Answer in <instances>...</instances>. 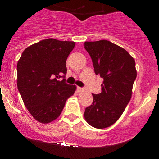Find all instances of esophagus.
I'll return each mask as SVG.
<instances>
[{
    "mask_svg": "<svg viewBox=\"0 0 159 159\" xmlns=\"http://www.w3.org/2000/svg\"><path fill=\"white\" fill-rule=\"evenodd\" d=\"M77 89H78L79 92H83V91H84V88H79V87H78V88H77Z\"/></svg>",
    "mask_w": 159,
    "mask_h": 159,
    "instance_id": "1",
    "label": "esophagus"
}]
</instances>
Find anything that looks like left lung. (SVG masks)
Here are the masks:
<instances>
[{"label": "left lung", "mask_w": 159, "mask_h": 159, "mask_svg": "<svg viewBox=\"0 0 159 159\" xmlns=\"http://www.w3.org/2000/svg\"><path fill=\"white\" fill-rule=\"evenodd\" d=\"M96 75L103 79L101 93L92 94L93 102L85 109L84 118L92 127L103 129L116 123L132 95L137 76L135 61L124 48L106 40L87 41Z\"/></svg>", "instance_id": "left-lung-1"}]
</instances>
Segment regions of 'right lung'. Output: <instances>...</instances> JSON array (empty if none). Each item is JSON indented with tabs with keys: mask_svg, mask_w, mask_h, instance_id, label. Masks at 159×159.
Returning <instances> with one entry per match:
<instances>
[{
	"mask_svg": "<svg viewBox=\"0 0 159 159\" xmlns=\"http://www.w3.org/2000/svg\"><path fill=\"white\" fill-rule=\"evenodd\" d=\"M75 44L49 38L25 48L18 60V91L29 113L40 123L57 119L66 100L75 93L76 87L64 79L66 60Z\"/></svg>",
	"mask_w": 159,
	"mask_h": 159,
	"instance_id": "obj_1",
	"label": "right lung"
}]
</instances>
